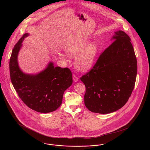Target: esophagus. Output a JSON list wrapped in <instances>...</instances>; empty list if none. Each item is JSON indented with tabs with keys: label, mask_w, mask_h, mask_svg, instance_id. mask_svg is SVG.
Wrapping results in <instances>:
<instances>
[{
	"label": "esophagus",
	"mask_w": 150,
	"mask_h": 150,
	"mask_svg": "<svg viewBox=\"0 0 150 150\" xmlns=\"http://www.w3.org/2000/svg\"><path fill=\"white\" fill-rule=\"evenodd\" d=\"M72 79H73V81L76 82V81H78L79 80V78L75 75H73L72 76Z\"/></svg>",
	"instance_id": "esophagus-1"
}]
</instances>
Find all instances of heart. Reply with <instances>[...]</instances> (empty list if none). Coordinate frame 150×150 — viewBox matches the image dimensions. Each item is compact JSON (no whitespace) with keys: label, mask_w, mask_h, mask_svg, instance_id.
I'll use <instances>...</instances> for the list:
<instances>
[{"label":"heart","mask_w":150,"mask_h":150,"mask_svg":"<svg viewBox=\"0 0 150 150\" xmlns=\"http://www.w3.org/2000/svg\"><path fill=\"white\" fill-rule=\"evenodd\" d=\"M66 52L70 57H75L80 54L75 60V66L81 71H88L91 69L98 53V47L96 43L89 41L74 44L66 49ZM64 58V56L61 55Z\"/></svg>","instance_id":"1"}]
</instances>
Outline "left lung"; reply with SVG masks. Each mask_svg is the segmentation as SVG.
<instances>
[{"label": "left lung", "instance_id": "1", "mask_svg": "<svg viewBox=\"0 0 150 150\" xmlns=\"http://www.w3.org/2000/svg\"><path fill=\"white\" fill-rule=\"evenodd\" d=\"M115 33L114 42L80 78L86 86L85 105L95 113L106 114L121 108L135 86L137 61L130 38L121 30Z\"/></svg>", "mask_w": 150, "mask_h": 150}]
</instances>
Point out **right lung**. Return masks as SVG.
<instances>
[{
	"instance_id": "1",
	"label": "right lung",
	"mask_w": 150,
	"mask_h": 150,
	"mask_svg": "<svg viewBox=\"0 0 150 150\" xmlns=\"http://www.w3.org/2000/svg\"><path fill=\"white\" fill-rule=\"evenodd\" d=\"M23 34L14 45L9 61L11 82L19 97L28 107L37 112L48 113L56 110L62 103L64 92L72 83V75L67 68L54 67L50 62L40 73H23L18 64V54L25 38Z\"/></svg>"
}]
</instances>
